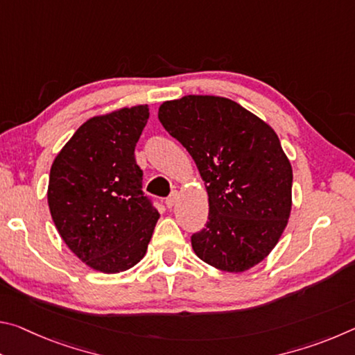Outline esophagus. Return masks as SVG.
I'll return each mask as SVG.
<instances>
[{
	"instance_id": "esophagus-1",
	"label": "esophagus",
	"mask_w": 355,
	"mask_h": 355,
	"mask_svg": "<svg viewBox=\"0 0 355 355\" xmlns=\"http://www.w3.org/2000/svg\"><path fill=\"white\" fill-rule=\"evenodd\" d=\"M175 202H177V192H172V194L166 199V207L172 208L173 205H175Z\"/></svg>"
}]
</instances>
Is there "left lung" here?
Returning a JSON list of instances; mask_svg holds the SVG:
<instances>
[{"mask_svg": "<svg viewBox=\"0 0 355 355\" xmlns=\"http://www.w3.org/2000/svg\"><path fill=\"white\" fill-rule=\"evenodd\" d=\"M158 119L188 150L208 192V222L191 236L213 268L244 272L269 255L291 213L293 169L275 131L236 101L186 95Z\"/></svg>", "mask_w": 355, "mask_h": 355, "instance_id": "8db88e82", "label": "left lung"}]
</instances>
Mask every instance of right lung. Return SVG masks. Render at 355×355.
<instances>
[{"label":"right lung","mask_w":355,"mask_h":355,"mask_svg":"<svg viewBox=\"0 0 355 355\" xmlns=\"http://www.w3.org/2000/svg\"><path fill=\"white\" fill-rule=\"evenodd\" d=\"M147 120V105L89 119L53 161V222L69 249L95 271L116 274L139 263L159 219L135 158Z\"/></svg>","instance_id":"right-lung-1"}]
</instances>
